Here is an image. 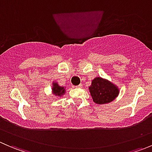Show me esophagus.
Returning <instances> with one entry per match:
<instances>
[{
  "label": "esophagus",
  "mask_w": 152,
  "mask_h": 152,
  "mask_svg": "<svg viewBox=\"0 0 152 152\" xmlns=\"http://www.w3.org/2000/svg\"><path fill=\"white\" fill-rule=\"evenodd\" d=\"M76 88H82V85H81V84H80V85L76 86Z\"/></svg>",
  "instance_id": "34e87169"
}]
</instances>
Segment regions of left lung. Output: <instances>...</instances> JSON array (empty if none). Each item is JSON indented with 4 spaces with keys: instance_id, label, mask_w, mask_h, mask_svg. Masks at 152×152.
Here are the masks:
<instances>
[{
    "instance_id": "8db88e82",
    "label": "left lung",
    "mask_w": 152,
    "mask_h": 152,
    "mask_svg": "<svg viewBox=\"0 0 152 152\" xmlns=\"http://www.w3.org/2000/svg\"><path fill=\"white\" fill-rule=\"evenodd\" d=\"M93 102L98 104L110 103L115 99L119 94V89L107 79L96 77L89 87Z\"/></svg>"
}]
</instances>
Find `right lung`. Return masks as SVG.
I'll list each match as a JSON object with an SVG mask.
<instances>
[{
	"instance_id": "right-lung-1",
	"label": "right lung",
	"mask_w": 152,
	"mask_h": 152,
	"mask_svg": "<svg viewBox=\"0 0 152 152\" xmlns=\"http://www.w3.org/2000/svg\"><path fill=\"white\" fill-rule=\"evenodd\" d=\"M52 92L54 94V96H58L59 97L65 93V87H60L58 85L57 82H53V86H52Z\"/></svg>"
}]
</instances>
